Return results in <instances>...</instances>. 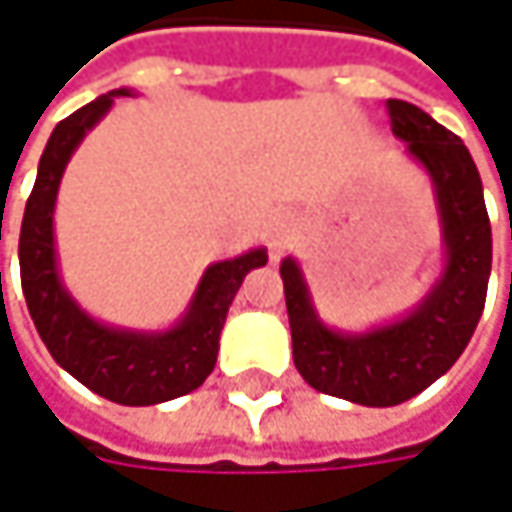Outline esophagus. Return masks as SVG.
Masks as SVG:
<instances>
[{
  "label": "esophagus",
  "instance_id": "obj_1",
  "mask_svg": "<svg viewBox=\"0 0 512 512\" xmlns=\"http://www.w3.org/2000/svg\"><path fill=\"white\" fill-rule=\"evenodd\" d=\"M296 240V228H293V219L290 216H275L266 228V243H269V252L272 257H281Z\"/></svg>",
  "mask_w": 512,
  "mask_h": 512
}]
</instances>
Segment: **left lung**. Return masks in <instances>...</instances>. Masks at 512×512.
Wrapping results in <instances>:
<instances>
[{
	"label": "left lung",
	"mask_w": 512,
	"mask_h": 512,
	"mask_svg": "<svg viewBox=\"0 0 512 512\" xmlns=\"http://www.w3.org/2000/svg\"><path fill=\"white\" fill-rule=\"evenodd\" d=\"M385 106L403 154L433 183L445 243L433 287L391 323L341 332L320 320L302 266L293 257L281 260L296 370L311 388L358 406H397L445 376L477 329L492 272V228L468 148L424 109L406 100Z\"/></svg>",
	"instance_id": "8db88e82"
}]
</instances>
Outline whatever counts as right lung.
<instances>
[{"label": "right lung", "mask_w": 512, "mask_h": 512, "mask_svg": "<svg viewBox=\"0 0 512 512\" xmlns=\"http://www.w3.org/2000/svg\"><path fill=\"white\" fill-rule=\"evenodd\" d=\"M115 97H133V88H115L55 124L23 213L20 281L35 329L58 367L112 403L154 406L195 391L213 373L228 308L243 278L266 263V249L210 263L183 317L165 332L109 326L79 308L58 275L52 213L70 156Z\"/></svg>", "instance_id": "right-lung-1"}]
</instances>
